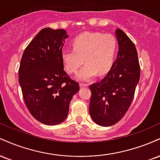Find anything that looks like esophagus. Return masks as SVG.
<instances>
[{
	"instance_id": "1",
	"label": "esophagus",
	"mask_w": 160,
	"mask_h": 160,
	"mask_svg": "<svg viewBox=\"0 0 160 160\" xmlns=\"http://www.w3.org/2000/svg\"><path fill=\"white\" fill-rule=\"evenodd\" d=\"M87 84H86V83H82V82H80V88H83V87H87Z\"/></svg>"
}]
</instances>
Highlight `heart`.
<instances>
[{
	"mask_svg": "<svg viewBox=\"0 0 160 160\" xmlns=\"http://www.w3.org/2000/svg\"><path fill=\"white\" fill-rule=\"evenodd\" d=\"M73 49L62 51V60L66 71L76 73L83 63L85 65L76 75L77 80L87 81L97 74H107L111 68L117 51V40L111 34L86 32L73 40Z\"/></svg>",
	"mask_w": 160,
	"mask_h": 160,
	"instance_id": "b5f03b06",
	"label": "heart"
}]
</instances>
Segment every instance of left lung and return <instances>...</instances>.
<instances>
[{"instance_id": "obj_1", "label": "left lung", "mask_w": 160, "mask_h": 160, "mask_svg": "<svg viewBox=\"0 0 160 160\" xmlns=\"http://www.w3.org/2000/svg\"><path fill=\"white\" fill-rule=\"evenodd\" d=\"M119 50L117 59L103 80L89 86V114L96 124L111 126L129 108L140 79V65L133 42L120 28L116 30Z\"/></svg>"}]
</instances>
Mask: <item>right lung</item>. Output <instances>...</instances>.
Listing matches in <instances>:
<instances>
[{"instance_id": "1", "label": "right lung", "mask_w": 160, "mask_h": 160, "mask_svg": "<svg viewBox=\"0 0 160 160\" xmlns=\"http://www.w3.org/2000/svg\"><path fill=\"white\" fill-rule=\"evenodd\" d=\"M68 35L64 29L40 30L24 51L19 82L25 105L41 123L55 126L68 115L69 104L80 90L64 71L62 47Z\"/></svg>"}]
</instances>
